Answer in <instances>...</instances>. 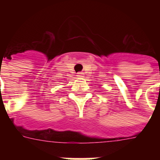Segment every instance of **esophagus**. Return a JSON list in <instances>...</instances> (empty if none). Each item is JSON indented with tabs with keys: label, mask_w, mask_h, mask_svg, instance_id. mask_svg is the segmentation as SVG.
<instances>
[{
	"label": "esophagus",
	"mask_w": 160,
	"mask_h": 160,
	"mask_svg": "<svg viewBox=\"0 0 160 160\" xmlns=\"http://www.w3.org/2000/svg\"><path fill=\"white\" fill-rule=\"evenodd\" d=\"M76 76H78V77H83V76H84V73L83 72L77 73V75H76Z\"/></svg>",
	"instance_id": "34e87169"
}]
</instances>
